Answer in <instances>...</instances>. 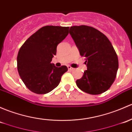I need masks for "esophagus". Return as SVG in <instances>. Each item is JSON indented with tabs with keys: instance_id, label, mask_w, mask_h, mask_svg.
Listing matches in <instances>:
<instances>
[{
	"instance_id": "34e87169",
	"label": "esophagus",
	"mask_w": 132,
	"mask_h": 132,
	"mask_svg": "<svg viewBox=\"0 0 132 132\" xmlns=\"http://www.w3.org/2000/svg\"><path fill=\"white\" fill-rule=\"evenodd\" d=\"M68 70H70V71H73V70H75V69L71 67V66H68Z\"/></svg>"
}]
</instances>
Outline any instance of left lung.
Instances as JSON below:
<instances>
[{
    "instance_id": "left-lung-1",
    "label": "left lung",
    "mask_w": 132,
    "mask_h": 132,
    "mask_svg": "<svg viewBox=\"0 0 132 132\" xmlns=\"http://www.w3.org/2000/svg\"><path fill=\"white\" fill-rule=\"evenodd\" d=\"M70 34L80 52L86 57L87 70L76 81L80 90L92 95L108 90L118 69V59L111 42L97 29L85 25L70 27Z\"/></svg>"
}]
</instances>
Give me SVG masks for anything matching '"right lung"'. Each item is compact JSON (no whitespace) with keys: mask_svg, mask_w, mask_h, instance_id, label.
<instances>
[{"mask_svg":"<svg viewBox=\"0 0 132 132\" xmlns=\"http://www.w3.org/2000/svg\"><path fill=\"white\" fill-rule=\"evenodd\" d=\"M69 27L45 26L26 40L17 57L18 71L30 90L38 94L50 92L58 86L66 66L51 63L57 46L68 35Z\"/></svg>","mask_w":132,"mask_h":132,"instance_id":"obj_1","label":"right lung"}]
</instances>
